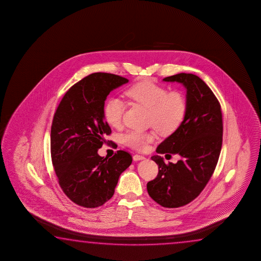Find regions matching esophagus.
Here are the masks:
<instances>
[{
	"instance_id": "34e87169",
	"label": "esophagus",
	"mask_w": 261,
	"mask_h": 261,
	"mask_svg": "<svg viewBox=\"0 0 261 261\" xmlns=\"http://www.w3.org/2000/svg\"><path fill=\"white\" fill-rule=\"evenodd\" d=\"M145 159V157L144 156H142V155L139 154H134L133 155V160L135 161V162H137V161H141V160Z\"/></svg>"
}]
</instances>
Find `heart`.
Here are the masks:
<instances>
[{"label": "heart", "mask_w": 261, "mask_h": 261, "mask_svg": "<svg viewBox=\"0 0 261 261\" xmlns=\"http://www.w3.org/2000/svg\"><path fill=\"white\" fill-rule=\"evenodd\" d=\"M126 96L132 101L148 110L147 123L164 135L174 133L186 117L187 101L185 95L178 90L169 91L164 86L152 81H142L133 85L126 90ZM125 104L117 98L108 99L103 116L107 123L118 128L122 122ZM152 132L129 130L121 137L125 145L136 150H143L152 140Z\"/></svg>", "instance_id": "1"}]
</instances>
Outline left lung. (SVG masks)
Returning a JSON list of instances; mask_svg holds the SVG:
<instances>
[{"instance_id":"left-lung-1","label":"left lung","mask_w":261,"mask_h":261,"mask_svg":"<svg viewBox=\"0 0 261 261\" xmlns=\"http://www.w3.org/2000/svg\"><path fill=\"white\" fill-rule=\"evenodd\" d=\"M164 81L179 82L186 87L187 110L180 127L156 151L179 154L181 159L176 164H165L162 156H152L159 172L147 184V190L160 205L177 208L196 198L212 176L221 151L223 119L218 99L197 75L180 73Z\"/></svg>"}]
</instances>
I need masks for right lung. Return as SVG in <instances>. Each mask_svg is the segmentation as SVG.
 Returning a JSON list of instances; mask_svg holds the SVG:
<instances>
[{"label": "right lung", "mask_w": 261, "mask_h": 261, "mask_svg": "<svg viewBox=\"0 0 261 261\" xmlns=\"http://www.w3.org/2000/svg\"><path fill=\"white\" fill-rule=\"evenodd\" d=\"M128 82L120 75L93 73L66 91L54 115V169L63 192L80 206L96 208L109 201L119 175L133 162L125 150H117L111 158L97 153L111 133L103 116L105 100L111 91Z\"/></svg>", "instance_id": "right-lung-1"}]
</instances>
